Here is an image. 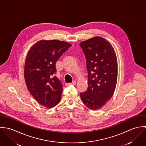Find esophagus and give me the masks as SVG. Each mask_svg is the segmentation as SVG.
I'll return each instance as SVG.
<instances>
[{"label": "esophagus", "mask_w": 146, "mask_h": 146, "mask_svg": "<svg viewBox=\"0 0 146 146\" xmlns=\"http://www.w3.org/2000/svg\"><path fill=\"white\" fill-rule=\"evenodd\" d=\"M76 84V82L75 81H73L72 83H67L66 84V86H68V85H75Z\"/></svg>", "instance_id": "1"}]
</instances>
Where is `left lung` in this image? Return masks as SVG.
Wrapping results in <instances>:
<instances>
[{
    "label": "left lung",
    "instance_id": "left-lung-1",
    "mask_svg": "<svg viewBox=\"0 0 146 146\" xmlns=\"http://www.w3.org/2000/svg\"><path fill=\"white\" fill-rule=\"evenodd\" d=\"M85 56L88 87L80 93L82 100L88 108H102L112 97L117 79L116 53L110 42L97 36L80 43Z\"/></svg>",
    "mask_w": 146,
    "mask_h": 146
}]
</instances>
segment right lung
<instances>
[{"label": "right lung", "mask_w": 146, "mask_h": 146, "mask_svg": "<svg viewBox=\"0 0 146 146\" xmlns=\"http://www.w3.org/2000/svg\"><path fill=\"white\" fill-rule=\"evenodd\" d=\"M71 44L57 40L36 42L29 50L25 64L27 88L42 106L51 108L61 100L63 85L54 76L56 62Z\"/></svg>", "instance_id": "1"}]
</instances>
